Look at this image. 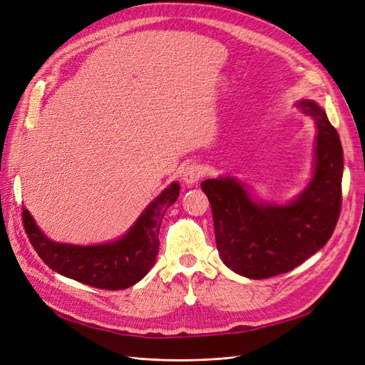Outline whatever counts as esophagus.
I'll use <instances>...</instances> for the list:
<instances>
[{"label":"esophagus","instance_id":"obj_1","mask_svg":"<svg viewBox=\"0 0 365 365\" xmlns=\"http://www.w3.org/2000/svg\"><path fill=\"white\" fill-rule=\"evenodd\" d=\"M200 177H202V169H200L197 163H192V165H188L182 172V181L187 185H195Z\"/></svg>","mask_w":365,"mask_h":365}]
</instances>
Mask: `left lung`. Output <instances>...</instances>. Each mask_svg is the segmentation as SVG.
I'll return each instance as SVG.
<instances>
[{
    "label": "left lung",
    "instance_id": "8db88e82",
    "mask_svg": "<svg viewBox=\"0 0 365 365\" xmlns=\"http://www.w3.org/2000/svg\"><path fill=\"white\" fill-rule=\"evenodd\" d=\"M317 125L314 175L287 205L255 202L247 187L231 177L205 180L216 246L226 267L250 279L293 270L334 234L341 211L343 148L324 110L311 99L296 104Z\"/></svg>",
    "mask_w": 365,
    "mask_h": 365
}]
</instances>
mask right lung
Wrapping results in <instances>:
<instances>
[{
	"label": "right lung",
	"mask_w": 365,
	"mask_h": 365,
	"mask_svg": "<svg viewBox=\"0 0 365 365\" xmlns=\"http://www.w3.org/2000/svg\"><path fill=\"white\" fill-rule=\"evenodd\" d=\"M180 184L165 188L119 240L96 246L56 243L39 230L27 208H22L25 232L49 269L103 290H123L145 278L158 254V232L166 210L178 199Z\"/></svg>",
	"instance_id": "1"
}]
</instances>
